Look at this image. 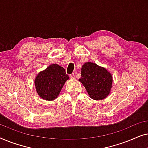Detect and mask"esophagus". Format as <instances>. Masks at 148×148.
<instances>
[{
    "label": "esophagus",
    "mask_w": 148,
    "mask_h": 148,
    "mask_svg": "<svg viewBox=\"0 0 148 148\" xmlns=\"http://www.w3.org/2000/svg\"><path fill=\"white\" fill-rule=\"evenodd\" d=\"M70 77L71 78V79H75V73H72L71 75H70Z\"/></svg>",
    "instance_id": "34e87169"
}]
</instances>
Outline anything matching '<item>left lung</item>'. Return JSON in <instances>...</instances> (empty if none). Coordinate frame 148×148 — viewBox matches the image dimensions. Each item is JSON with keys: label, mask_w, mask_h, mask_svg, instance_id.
<instances>
[{"label": "left lung", "mask_w": 148, "mask_h": 148, "mask_svg": "<svg viewBox=\"0 0 148 148\" xmlns=\"http://www.w3.org/2000/svg\"><path fill=\"white\" fill-rule=\"evenodd\" d=\"M79 81L85 87L89 96L95 100L106 98L112 87V76L106 68L92 62L83 64Z\"/></svg>", "instance_id": "8db88e82"}]
</instances>
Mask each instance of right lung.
<instances>
[{
    "label": "right lung",
    "instance_id": "1",
    "mask_svg": "<svg viewBox=\"0 0 148 148\" xmlns=\"http://www.w3.org/2000/svg\"><path fill=\"white\" fill-rule=\"evenodd\" d=\"M68 79L69 77L63 67L57 64H52L38 73L35 77L34 85L36 92L44 100H54L58 96Z\"/></svg>",
    "mask_w": 148,
    "mask_h": 148
}]
</instances>
